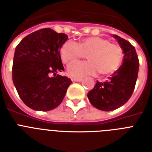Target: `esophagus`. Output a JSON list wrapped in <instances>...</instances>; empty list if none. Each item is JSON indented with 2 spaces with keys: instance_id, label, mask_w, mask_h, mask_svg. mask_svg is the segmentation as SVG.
Segmentation results:
<instances>
[{
  "instance_id": "esophagus-1",
  "label": "esophagus",
  "mask_w": 152,
  "mask_h": 152,
  "mask_svg": "<svg viewBox=\"0 0 152 152\" xmlns=\"http://www.w3.org/2000/svg\"><path fill=\"white\" fill-rule=\"evenodd\" d=\"M72 79V80L76 81V82H80V81L83 80V79L82 78H78V77H73Z\"/></svg>"
}]
</instances>
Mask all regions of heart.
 Listing matches in <instances>:
<instances>
[{
	"instance_id": "heart-1",
	"label": "heart",
	"mask_w": 152,
	"mask_h": 152,
	"mask_svg": "<svg viewBox=\"0 0 152 152\" xmlns=\"http://www.w3.org/2000/svg\"><path fill=\"white\" fill-rule=\"evenodd\" d=\"M85 54L88 61L72 62L68 66L70 76L83 77L95 75L99 72L103 76H108L115 73L122 64L121 47L102 37H86L78 42L67 40L60 49V57L64 64L84 57Z\"/></svg>"
}]
</instances>
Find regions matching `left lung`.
Returning a JSON list of instances; mask_svg holds the SVG:
<instances>
[{"label":"left lung","instance_id":"obj_1","mask_svg":"<svg viewBox=\"0 0 152 152\" xmlns=\"http://www.w3.org/2000/svg\"><path fill=\"white\" fill-rule=\"evenodd\" d=\"M123 50V64L108 80L98 82L88 94V99L95 108L112 111L126 103L134 91L139 71V59L135 47L125 39L113 35Z\"/></svg>","mask_w":152,"mask_h":152}]
</instances>
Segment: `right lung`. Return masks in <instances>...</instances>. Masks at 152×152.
Wrapping results in <instances>:
<instances>
[{
    "label": "right lung",
    "mask_w": 152,
    "mask_h": 152,
    "mask_svg": "<svg viewBox=\"0 0 152 152\" xmlns=\"http://www.w3.org/2000/svg\"><path fill=\"white\" fill-rule=\"evenodd\" d=\"M67 39L65 34L43 28L27 35L15 48L13 83L20 99L32 110H51L64 99L72 81L57 72L64 71L60 49Z\"/></svg>",
    "instance_id": "right-lung-1"
}]
</instances>
